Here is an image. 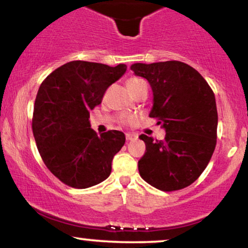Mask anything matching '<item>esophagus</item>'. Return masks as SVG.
<instances>
[{
    "instance_id": "1",
    "label": "esophagus",
    "mask_w": 248,
    "mask_h": 248,
    "mask_svg": "<svg viewBox=\"0 0 248 248\" xmlns=\"http://www.w3.org/2000/svg\"><path fill=\"white\" fill-rule=\"evenodd\" d=\"M125 138H126L127 141H130V140H133V139L137 138V134H134V133H126V134H125Z\"/></svg>"
}]
</instances>
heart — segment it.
<instances>
[{"label": "heart", "instance_id": "b5f03b06", "mask_svg": "<svg viewBox=\"0 0 248 248\" xmlns=\"http://www.w3.org/2000/svg\"><path fill=\"white\" fill-rule=\"evenodd\" d=\"M142 84H146V82H145V80H142V79H140V78H130L129 80L126 81L127 88H129L130 91L133 90V88L140 86V85H142Z\"/></svg>", "mask_w": 248, "mask_h": 248}]
</instances>
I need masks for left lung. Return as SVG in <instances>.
<instances>
[{
    "label": "left lung",
    "instance_id": "1",
    "mask_svg": "<svg viewBox=\"0 0 248 248\" xmlns=\"http://www.w3.org/2000/svg\"><path fill=\"white\" fill-rule=\"evenodd\" d=\"M131 70L153 91L149 117L166 131L163 140L145 134L146 153L138 162L141 178L161 191L191 185L206 169L216 146L217 108L208 82L188 64L167 61L134 63Z\"/></svg>",
    "mask_w": 248,
    "mask_h": 248
}]
</instances>
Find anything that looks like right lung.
<instances>
[{"mask_svg": "<svg viewBox=\"0 0 248 248\" xmlns=\"http://www.w3.org/2000/svg\"><path fill=\"white\" fill-rule=\"evenodd\" d=\"M125 72V64L109 66L73 61L40 85L33 110V136L45 164L64 184L87 188L111 172L112 158L125 143L124 133L111 130L97 136L88 118L107 88Z\"/></svg>", "mask_w": 248, "mask_h": 248, "instance_id": "right-lung-1", "label": "right lung"}]
</instances>
